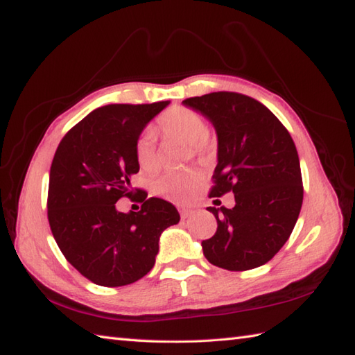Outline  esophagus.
I'll use <instances>...</instances> for the list:
<instances>
[{"label":"esophagus","mask_w":355,"mask_h":355,"mask_svg":"<svg viewBox=\"0 0 355 355\" xmlns=\"http://www.w3.org/2000/svg\"><path fill=\"white\" fill-rule=\"evenodd\" d=\"M193 214L192 209H187V207H180V215H182V218H187L191 216Z\"/></svg>","instance_id":"obj_1"}]
</instances>
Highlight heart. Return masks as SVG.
Wrapping results in <instances>:
<instances>
[{"label":"heart","instance_id":"heart-1","mask_svg":"<svg viewBox=\"0 0 355 355\" xmlns=\"http://www.w3.org/2000/svg\"><path fill=\"white\" fill-rule=\"evenodd\" d=\"M154 131L164 140L187 143L192 157L198 160H206L214 149V137L207 130L205 117L192 108H169L157 120ZM134 155L141 172L155 173L160 169V157L157 154L154 140L149 134L140 135L135 141ZM202 178H205L202 172L197 169L164 173L154 183L153 191L158 197L169 200L175 205H186L193 200Z\"/></svg>","mask_w":355,"mask_h":355}]
</instances>
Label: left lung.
Instances as JSON below:
<instances>
[{"label": "left lung", "mask_w": 355, "mask_h": 355, "mask_svg": "<svg viewBox=\"0 0 355 355\" xmlns=\"http://www.w3.org/2000/svg\"><path fill=\"white\" fill-rule=\"evenodd\" d=\"M183 103L216 130L218 164L209 198L235 193V207H207L218 229L201 243L202 253L224 270L261 267L290 238L302 207L296 145L281 120L253 97L218 92Z\"/></svg>", "instance_id": "left-lung-1"}]
</instances>
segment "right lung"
Masks as SVG:
<instances>
[{"label": "right lung", "mask_w": 355, "mask_h": 355, "mask_svg": "<svg viewBox=\"0 0 355 355\" xmlns=\"http://www.w3.org/2000/svg\"><path fill=\"white\" fill-rule=\"evenodd\" d=\"M168 103L97 108L64 135L53 157L50 229L65 259L93 284L122 286L148 275L162 232L180 221L171 202L146 198L145 191L139 212L116 209L120 198H132L131 178L139 172L135 141Z\"/></svg>", "instance_id": "right-lung-1"}]
</instances>
